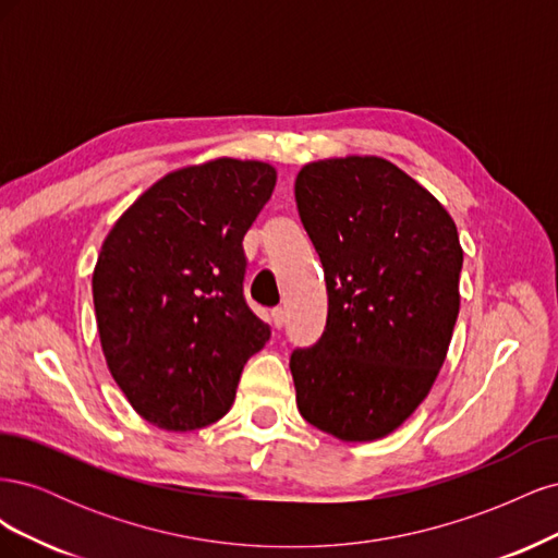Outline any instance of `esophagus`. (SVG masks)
<instances>
[{"instance_id":"esophagus-1","label":"esophagus","mask_w":558,"mask_h":558,"mask_svg":"<svg viewBox=\"0 0 558 558\" xmlns=\"http://www.w3.org/2000/svg\"><path fill=\"white\" fill-rule=\"evenodd\" d=\"M269 316H272L275 328H281V326L286 324V312H283V307H275L272 314H269Z\"/></svg>"}]
</instances>
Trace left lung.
Masks as SVG:
<instances>
[{
    "mask_svg": "<svg viewBox=\"0 0 558 558\" xmlns=\"http://www.w3.org/2000/svg\"><path fill=\"white\" fill-rule=\"evenodd\" d=\"M300 221L326 275L324 335L291 353L298 410L344 442L396 430L430 391L456 316L463 248L447 209L393 162H310Z\"/></svg>",
    "mask_w": 558,
    "mask_h": 558,
    "instance_id": "left-lung-1",
    "label": "left lung"
}]
</instances>
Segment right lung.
<instances>
[{"mask_svg":"<svg viewBox=\"0 0 558 558\" xmlns=\"http://www.w3.org/2000/svg\"><path fill=\"white\" fill-rule=\"evenodd\" d=\"M275 167L218 158L162 177L118 218L93 272L99 340L146 421L195 430L221 418L269 340L244 298V234Z\"/></svg>","mask_w":558,"mask_h":558,"instance_id":"obj_1","label":"right lung"}]
</instances>
